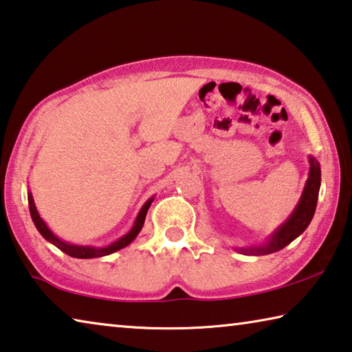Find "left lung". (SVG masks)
<instances>
[{"mask_svg": "<svg viewBox=\"0 0 352 352\" xmlns=\"http://www.w3.org/2000/svg\"><path fill=\"white\" fill-rule=\"evenodd\" d=\"M321 186V168L320 164L316 162L314 157H310V171H309V179L304 187L302 197L299 199L295 212L292 217L287 220L282 226L276 230L272 240L263 246H254L248 248V250H241V252H251V254H272L290 245L298 235H301L304 230L312 221L315 209H316V201H318V192Z\"/></svg>", "mask_w": 352, "mask_h": 352, "instance_id": "8db88e82", "label": "left lung"}]
</instances>
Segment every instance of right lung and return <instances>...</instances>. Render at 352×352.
<instances>
[{
  "label": "right lung",
  "mask_w": 352,
  "mask_h": 352,
  "mask_svg": "<svg viewBox=\"0 0 352 352\" xmlns=\"http://www.w3.org/2000/svg\"><path fill=\"white\" fill-rule=\"evenodd\" d=\"M151 201H153V199L146 201V204L142 207L140 214H138L137 220H135L134 228H132V229L129 230V232L124 235V237H122L118 241H115V243L109 245V246H106V248H91V246H76V245H70V243H65V241H62V240L57 239L56 235L48 229V226H46V224L43 223L42 218L38 217L37 209H36V206H34V201H32V195H31V193L28 195V203H30V212H31L32 221H34V224H36V228L38 229V232L42 234L46 240L51 241V243H53L54 246L59 248L60 251L65 252V254L72 256V257H76V258L102 257V256L112 254V252L122 250V248H124V246H128V245L131 243V241L137 237V234L142 230L143 223H145L146 212H148V209H149V206H151Z\"/></svg>",
  "instance_id": "1"
}]
</instances>
